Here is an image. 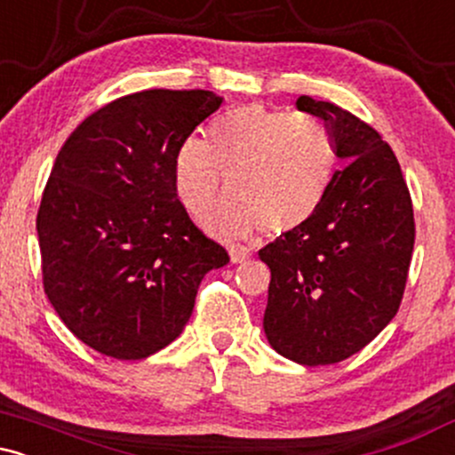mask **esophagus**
<instances>
[{"label":"esophagus","instance_id":"34e87169","mask_svg":"<svg viewBox=\"0 0 455 455\" xmlns=\"http://www.w3.org/2000/svg\"><path fill=\"white\" fill-rule=\"evenodd\" d=\"M228 252H231L233 263H243V260L250 257V250L245 248V245H231V248H228Z\"/></svg>","mask_w":455,"mask_h":455}]
</instances>
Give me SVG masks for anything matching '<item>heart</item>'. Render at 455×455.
Listing matches in <instances>:
<instances>
[{
  "label": "heart",
  "mask_w": 455,
  "mask_h": 455,
  "mask_svg": "<svg viewBox=\"0 0 455 455\" xmlns=\"http://www.w3.org/2000/svg\"><path fill=\"white\" fill-rule=\"evenodd\" d=\"M336 171V140L321 119L245 104L213 119L207 143L190 139L177 156V195L205 216L224 186L231 192L212 224L227 237L263 227L286 235L315 218Z\"/></svg>",
  "instance_id": "heart-1"
}]
</instances>
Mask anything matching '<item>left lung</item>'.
Segmentation results:
<instances>
[{"label":"left lung","instance_id":"obj_1","mask_svg":"<svg viewBox=\"0 0 455 455\" xmlns=\"http://www.w3.org/2000/svg\"><path fill=\"white\" fill-rule=\"evenodd\" d=\"M297 108L325 119L347 164L306 227L259 250L271 269L263 327L284 357L329 365L362 351L398 312L415 216L400 162L377 130L310 96Z\"/></svg>","mask_w":455,"mask_h":455}]
</instances>
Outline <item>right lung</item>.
Instances as JSON below:
<instances>
[{
    "instance_id": "add662e5",
    "label": "right lung",
    "mask_w": 455,
    "mask_h": 455,
    "mask_svg": "<svg viewBox=\"0 0 455 455\" xmlns=\"http://www.w3.org/2000/svg\"><path fill=\"white\" fill-rule=\"evenodd\" d=\"M222 98L145 90L83 119L57 154L36 228L43 286L93 351L143 359L186 327L203 275L228 263L177 198V156Z\"/></svg>"
}]
</instances>
